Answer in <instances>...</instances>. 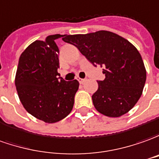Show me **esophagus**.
<instances>
[{
	"label": "esophagus",
	"mask_w": 159,
	"mask_h": 159,
	"mask_svg": "<svg viewBox=\"0 0 159 159\" xmlns=\"http://www.w3.org/2000/svg\"><path fill=\"white\" fill-rule=\"evenodd\" d=\"M78 81L81 84H83L85 82V79H83V78H78Z\"/></svg>",
	"instance_id": "obj_1"
}]
</instances>
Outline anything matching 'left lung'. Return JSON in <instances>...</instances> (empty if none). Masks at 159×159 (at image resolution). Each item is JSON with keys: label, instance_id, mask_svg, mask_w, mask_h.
<instances>
[{"label": "left lung", "instance_id": "1", "mask_svg": "<svg viewBox=\"0 0 159 159\" xmlns=\"http://www.w3.org/2000/svg\"><path fill=\"white\" fill-rule=\"evenodd\" d=\"M62 41L79 49L105 78L98 81L92 95L95 108L102 115L118 117L130 111L142 95L146 70L139 50L129 41L110 31L63 34Z\"/></svg>", "mask_w": 159, "mask_h": 159}]
</instances>
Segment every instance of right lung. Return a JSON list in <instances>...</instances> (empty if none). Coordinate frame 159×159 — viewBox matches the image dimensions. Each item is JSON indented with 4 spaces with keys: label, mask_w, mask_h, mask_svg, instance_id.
Wrapping results in <instances>:
<instances>
[{
    "label": "right lung",
    "mask_w": 159,
    "mask_h": 159,
    "mask_svg": "<svg viewBox=\"0 0 159 159\" xmlns=\"http://www.w3.org/2000/svg\"><path fill=\"white\" fill-rule=\"evenodd\" d=\"M61 34L48 35L45 41L31 43L19 58L16 75L17 93L25 110L45 123L63 119L73 109L77 80L67 82L57 72L59 68L56 40Z\"/></svg>",
    "instance_id": "1"
}]
</instances>
